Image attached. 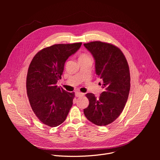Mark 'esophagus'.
Segmentation results:
<instances>
[{
  "label": "esophagus",
  "instance_id": "34e87169",
  "mask_svg": "<svg viewBox=\"0 0 160 160\" xmlns=\"http://www.w3.org/2000/svg\"><path fill=\"white\" fill-rule=\"evenodd\" d=\"M83 95H84L83 93H82L81 92H79V91H77V92H75L76 97H80V96H83Z\"/></svg>",
  "mask_w": 160,
  "mask_h": 160
}]
</instances>
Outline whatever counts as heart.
Listing matches in <instances>:
<instances>
[{
	"instance_id": "heart-1",
	"label": "heart",
	"mask_w": 160,
	"mask_h": 160,
	"mask_svg": "<svg viewBox=\"0 0 160 160\" xmlns=\"http://www.w3.org/2000/svg\"><path fill=\"white\" fill-rule=\"evenodd\" d=\"M85 56H85V55H82V56H81L80 58H82V57H85Z\"/></svg>"
}]
</instances>
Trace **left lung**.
Returning <instances> with one entry per match:
<instances>
[{
  "label": "left lung",
  "mask_w": 160,
  "mask_h": 160,
  "mask_svg": "<svg viewBox=\"0 0 160 160\" xmlns=\"http://www.w3.org/2000/svg\"><path fill=\"white\" fill-rule=\"evenodd\" d=\"M83 45L95 59L96 73L102 80L104 88L98 98L92 93L86 94L89 104L83 112L90 122L105 126L120 115L127 101L130 88L128 64L122 51L112 44L95 41Z\"/></svg>",
  "instance_id": "obj_1"
}]
</instances>
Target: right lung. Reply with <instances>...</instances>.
<instances>
[{"label":"right lung","mask_w":160,"mask_h":160,"mask_svg":"<svg viewBox=\"0 0 160 160\" xmlns=\"http://www.w3.org/2000/svg\"><path fill=\"white\" fill-rule=\"evenodd\" d=\"M82 42L55 44L38 52L29 66L27 92L36 117L51 127L66 120L75 98L74 92L58 87L67 59L80 48Z\"/></svg>","instance_id":"obj_1"}]
</instances>
